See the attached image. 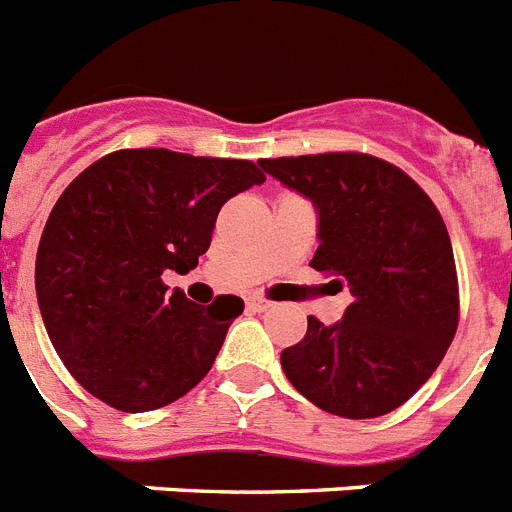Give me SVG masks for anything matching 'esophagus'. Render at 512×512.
I'll list each match as a JSON object with an SVG mask.
<instances>
[{"mask_svg":"<svg viewBox=\"0 0 512 512\" xmlns=\"http://www.w3.org/2000/svg\"><path fill=\"white\" fill-rule=\"evenodd\" d=\"M246 305L253 310V313H264V310H272L274 308L272 300H266V298H248Z\"/></svg>","mask_w":512,"mask_h":512,"instance_id":"obj_1","label":"esophagus"}]
</instances>
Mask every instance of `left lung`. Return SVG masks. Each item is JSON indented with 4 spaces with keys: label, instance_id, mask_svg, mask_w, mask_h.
I'll use <instances>...</instances> for the list:
<instances>
[{
    "label": "left lung",
    "instance_id": "8db88e82",
    "mask_svg": "<svg viewBox=\"0 0 512 512\" xmlns=\"http://www.w3.org/2000/svg\"><path fill=\"white\" fill-rule=\"evenodd\" d=\"M318 212L310 266L352 303L334 326L282 352L287 381L323 412L373 419L399 409L435 373L458 329V277L430 196L381 157L362 152L259 160Z\"/></svg>",
    "mask_w": 512,
    "mask_h": 512
}]
</instances>
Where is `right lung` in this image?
I'll return each instance as SVG.
<instances>
[{
	"instance_id": "add662e5",
	"label": "right lung",
	"mask_w": 512,
	"mask_h": 512,
	"mask_svg": "<svg viewBox=\"0 0 512 512\" xmlns=\"http://www.w3.org/2000/svg\"><path fill=\"white\" fill-rule=\"evenodd\" d=\"M251 160L119 150L69 183L43 227L36 295L74 381L119 412L173 404L202 381L243 300L168 292L212 243L222 204L264 183Z\"/></svg>"
}]
</instances>
